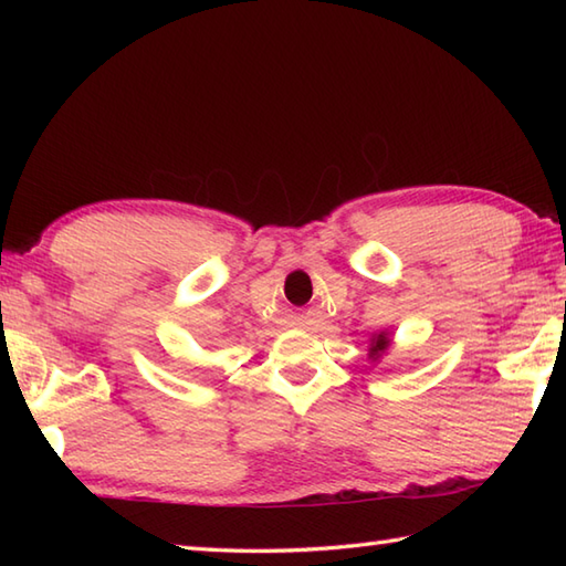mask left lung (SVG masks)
<instances>
[{"instance_id":"8db88e82","label":"left lung","mask_w":566,"mask_h":566,"mask_svg":"<svg viewBox=\"0 0 566 566\" xmlns=\"http://www.w3.org/2000/svg\"><path fill=\"white\" fill-rule=\"evenodd\" d=\"M389 345H391L389 333L371 335V340H369V357H371V359H379L384 353L389 350Z\"/></svg>"}]
</instances>
